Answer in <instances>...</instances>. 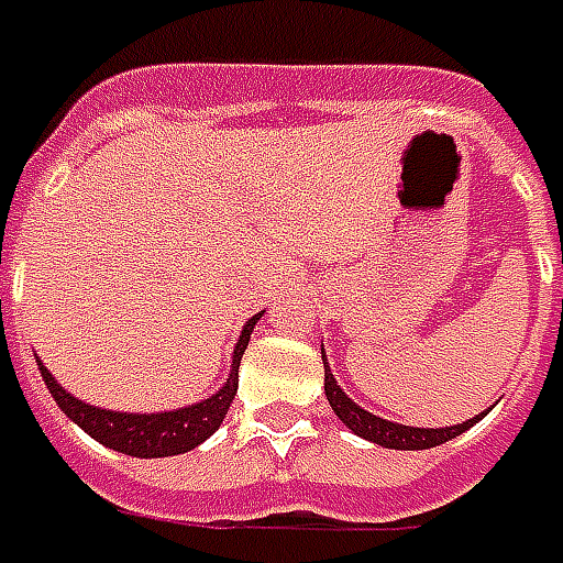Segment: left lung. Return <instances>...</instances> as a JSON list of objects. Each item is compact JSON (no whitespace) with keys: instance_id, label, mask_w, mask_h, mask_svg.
Instances as JSON below:
<instances>
[{"instance_id":"1","label":"left lung","mask_w":563,"mask_h":563,"mask_svg":"<svg viewBox=\"0 0 563 563\" xmlns=\"http://www.w3.org/2000/svg\"><path fill=\"white\" fill-rule=\"evenodd\" d=\"M324 357V354H321ZM324 394L333 412L339 416V421L349 430H354L357 437L376 442V445H385V449H402V452H416V449H433V445H442V442L461 437L464 430H470L476 421L485 418V412L476 418H470L464 424H454V428H406V424H397V421H385V418H376L373 412L361 409L357 402H352L345 397V390L339 388L336 378L330 376V369L324 366Z\"/></svg>"}]
</instances>
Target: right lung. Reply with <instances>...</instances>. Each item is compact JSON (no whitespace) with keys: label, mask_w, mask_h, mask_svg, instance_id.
<instances>
[{"label":"right lung","mask_w":563,"mask_h":563,"mask_svg":"<svg viewBox=\"0 0 563 563\" xmlns=\"http://www.w3.org/2000/svg\"><path fill=\"white\" fill-rule=\"evenodd\" d=\"M263 314V312H261ZM261 314H254L242 336H239L236 349H233V369L227 385L218 394H211L209 400L194 402L185 409H175V412H157V416H130V412H109V409H97V406H87V402L75 400L71 394L59 388L54 376L47 373V366H42V378H45L51 397L57 400V406L66 416L84 430L90 433L93 440L109 445L114 452L133 454V457H169V454H185L190 449H197L199 442H206L221 428V421L227 418V409L236 397L239 388V361L249 349V339L254 324L261 321Z\"/></svg>","instance_id":"obj_1"}]
</instances>
